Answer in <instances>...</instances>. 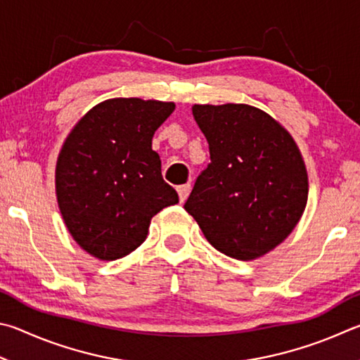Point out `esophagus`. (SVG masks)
Masks as SVG:
<instances>
[{
    "label": "esophagus",
    "instance_id": "esophagus-1",
    "mask_svg": "<svg viewBox=\"0 0 360 360\" xmlns=\"http://www.w3.org/2000/svg\"><path fill=\"white\" fill-rule=\"evenodd\" d=\"M176 191H179L180 202H185V200L188 199V196H190V193H191V185H190V184L180 185L179 188H176Z\"/></svg>",
    "mask_w": 360,
    "mask_h": 360
}]
</instances>
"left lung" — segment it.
<instances>
[{
    "instance_id": "1",
    "label": "left lung",
    "mask_w": 360,
    "mask_h": 360,
    "mask_svg": "<svg viewBox=\"0 0 360 360\" xmlns=\"http://www.w3.org/2000/svg\"><path fill=\"white\" fill-rule=\"evenodd\" d=\"M210 160L185 210L219 253L253 261L300 221L308 174L297 143L274 117L248 104H194Z\"/></svg>"
}]
</instances>
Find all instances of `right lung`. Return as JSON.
<instances>
[{"label": "right lung", "mask_w": 360, "mask_h": 360, "mask_svg": "<svg viewBox=\"0 0 360 360\" xmlns=\"http://www.w3.org/2000/svg\"><path fill=\"white\" fill-rule=\"evenodd\" d=\"M174 103L113 98L88 110L69 132L55 167V193L69 234L101 261L141 247L150 221L179 194L162 180L155 131Z\"/></svg>", "instance_id": "add662e5"}]
</instances>
